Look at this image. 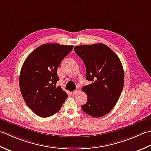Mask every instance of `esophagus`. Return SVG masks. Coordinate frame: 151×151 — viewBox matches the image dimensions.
Instances as JSON below:
<instances>
[{"mask_svg":"<svg viewBox=\"0 0 151 151\" xmlns=\"http://www.w3.org/2000/svg\"><path fill=\"white\" fill-rule=\"evenodd\" d=\"M79 92V88H76L75 91H73V92H72V93L73 94H78V93Z\"/></svg>","mask_w":151,"mask_h":151,"instance_id":"obj_1","label":"esophagus"}]
</instances>
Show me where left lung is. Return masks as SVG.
Wrapping results in <instances>:
<instances>
[{"label": "left lung", "mask_w": 151, "mask_h": 151, "mask_svg": "<svg viewBox=\"0 0 151 151\" xmlns=\"http://www.w3.org/2000/svg\"><path fill=\"white\" fill-rule=\"evenodd\" d=\"M74 51L85 64L86 78L91 84L82 87L87 102L81 106L87 114L101 117L116 105L124 83V73L119 57L104 44L76 46Z\"/></svg>", "instance_id": "8db88e82"}]
</instances>
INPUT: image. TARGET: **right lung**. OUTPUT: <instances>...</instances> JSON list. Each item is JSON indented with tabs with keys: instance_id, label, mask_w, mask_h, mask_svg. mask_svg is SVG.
Returning <instances> with one entry per match:
<instances>
[{
	"instance_id": "add662e5",
	"label": "right lung",
	"mask_w": 151,
	"mask_h": 151,
	"mask_svg": "<svg viewBox=\"0 0 151 151\" xmlns=\"http://www.w3.org/2000/svg\"><path fill=\"white\" fill-rule=\"evenodd\" d=\"M73 45L45 44L35 49L24 60L19 76V87L25 103L42 117L57 113L68 94L60 86L57 70Z\"/></svg>"
}]
</instances>
